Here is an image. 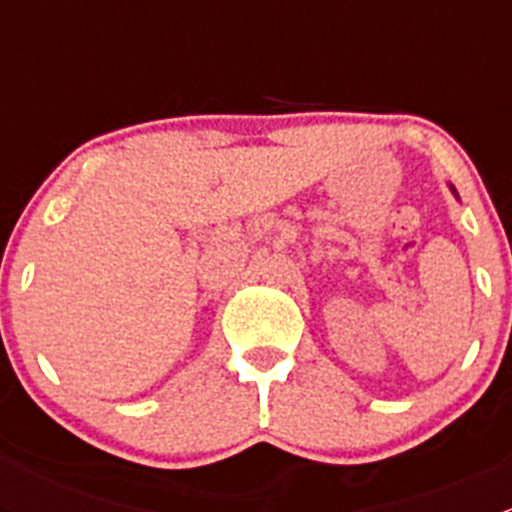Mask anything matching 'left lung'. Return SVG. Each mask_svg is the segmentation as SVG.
<instances>
[{
  "instance_id": "1",
  "label": "left lung",
  "mask_w": 512,
  "mask_h": 512,
  "mask_svg": "<svg viewBox=\"0 0 512 512\" xmlns=\"http://www.w3.org/2000/svg\"><path fill=\"white\" fill-rule=\"evenodd\" d=\"M448 188H451V193H453V195H456V198H458V193H456V188H453V185H448Z\"/></svg>"
}]
</instances>
